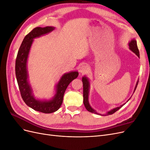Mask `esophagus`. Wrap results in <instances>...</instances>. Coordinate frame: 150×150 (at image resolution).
I'll list each match as a JSON object with an SVG mask.
<instances>
[{"label": "esophagus", "mask_w": 150, "mask_h": 150, "mask_svg": "<svg viewBox=\"0 0 150 150\" xmlns=\"http://www.w3.org/2000/svg\"><path fill=\"white\" fill-rule=\"evenodd\" d=\"M88 69H89V67L87 65H83L82 66L80 67L79 72H80L81 74H83L86 73V72H88Z\"/></svg>", "instance_id": "1"}]
</instances>
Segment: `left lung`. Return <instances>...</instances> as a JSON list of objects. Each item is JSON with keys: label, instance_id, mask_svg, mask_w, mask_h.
Returning a JSON list of instances; mask_svg holds the SVG:
<instances>
[{"label": "left lung", "instance_id": "8db88e82", "mask_svg": "<svg viewBox=\"0 0 150 150\" xmlns=\"http://www.w3.org/2000/svg\"><path fill=\"white\" fill-rule=\"evenodd\" d=\"M129 49L131 50V51H132L134 53L137 54L138 57H139V50H138V46H137V41H136V40L133 39V40H131V41L129 44ZM82 81H83V102H84V104L85 108H86V110H87L88 111H89L91 112H93V113H95V114L101 115L100 114H98V113L96 111H95L93 110V109L90 106L89 104L88 93H89V83L88 79H87L86 77H83ZM138 84V81L137 83V85H136V87L134 88V92L135 91L136 89H137ZM123 105H124V104H123ZM123 105H121L120 107L116 108L115 109H113V110H111L110 111L108 112L107 115H111L113 114V113H115L116 111H117V110H120V109Z\"/></svg>", "mask_w": 150, "mask_h": 150}]
</instances>
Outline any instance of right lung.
<instances>
[{"label": "right lung", "instance_id": "add662e5", "mask_svg": "<svg viewBox=\"0 0 150 150\" xmlns=\"http://www.w3.org/2000/svg\"><path fill=\"white\" fill-rule=\"evenodd\" d=\"M54 29L52 27L35 28L25 35L18 51L16 61V75L21 95L27 105L33 110L44 113H51L59 109L63 101V97L68 85L72 81L78 78V72H71L62 76L57 84L55 96L49 101L36 100L32 94V90L28 81L27 59L33 39L50 33Z\"/></svg>", "mask_w": 150, "mask_h": 150}]
</instances>
